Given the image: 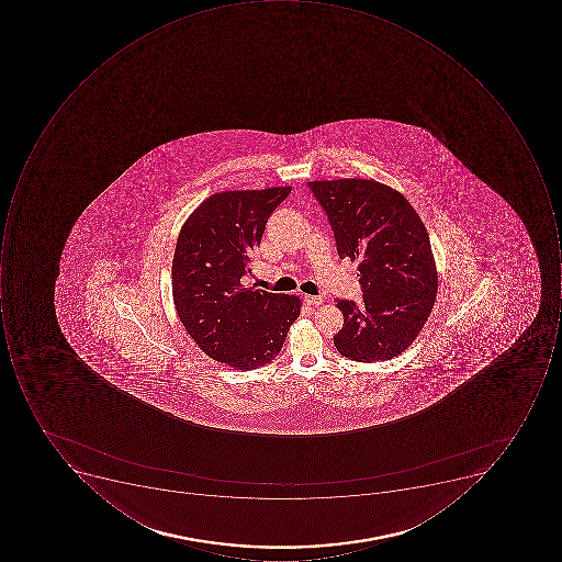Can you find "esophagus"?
Masks as SVG:
<instances>
[{"instance_id": "1", "label": "esophagus", "mask_w": 562, "mask_h": 562, "mask_svg": "<svg viewBox=\"0 0 562 562\" xmlns=\"http://www.w3.org/2000/svg\"><path fill=\"white\" fill-rule=\"evenodd\" d=\"M304 302L307 305H319L323 304V297H319V295H304Z\"/></svg>"}]
</instances>
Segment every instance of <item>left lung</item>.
<instances>
[{
	"label": "left lung",
	"instance_id": "8db88e82",
	"mask_svg": "<svg viewBox=\"0 0 562 562\" xmlns=\"http://www.w3.org/2000/svg\"><path fill=\"white\" fill-rule=\"evenodd\" d=\"M307 186L326 211L339 258L360 261L363 301L338 299L345 324L334 346L361 363L392 360L417 338L436 301L426 226L401 192L376 180H314Z\"/></svg>",
	"mask_w": 562,
	"mask_h": 562
}]
</instances>
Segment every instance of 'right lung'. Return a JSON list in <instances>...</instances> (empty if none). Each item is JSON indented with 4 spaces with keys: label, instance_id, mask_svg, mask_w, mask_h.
Masks as SVG:
<instances>
[{
    "label": "right lung",
    "instance_id": "add662e5",
    "mask_svg": "<svg viewBox=\"0 0 562 562\" xmlns=\"http://www.w3.org/2000/svg\"><path fill=\"white\" fill-rule=\"evenodd\" d=\"M290 188L226 191L189 216L177 238L172 294L195 345L235 370H255L279 355L301 314L295 295L243 285L268 217Z\"/></svg>",
    "mask_w": 562,
    "mask_h": 562
}]
</instances>
